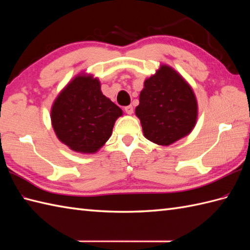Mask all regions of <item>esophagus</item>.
Returning <instances> with one entry per match:
<instances>
[{"label":"esophagus","mask_w":250,"mask_h":250,"mask_svg":"<svg viewBox=\"0 0 250 250\" xmlns=\"http://www.w3.org/2000/svg\"><path fill=\"white\" fill-rule=\"evenodd\" d=\"M125 113L128 114V115H132V114H133V106H132V105L125 106Z\"/></svg>","instance_id":"esophagus-1"}]
</instances>
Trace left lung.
<instances>
[{
	"label": "left lung",
	"instance_id": "obj_1",
	"mask_svg": "<svg viewBox=\"0 0 250 250\" xmlns=\"http://www.w3.org/2000/svg\"><path fill=\"white\" fill-rule=\"evenodd\" d=\"M135 115L147 140L168 146L192 131L198 103L189 83L171 66L161 65L145 81Z\"/></svg>",
	"mask_w": 250,
	"mask_h": 250
}]
</instances>
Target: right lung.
Masks as SVG:
<instances>
[{"label": "right lung", "mask_w": 250, "mask_h": 250, "mask_svg": "<svg viewBox=\"0 0 250 250\" xmlns=\"http://www.w3.org/2000/svg\"><path fill=\"white\" fill-rule=\"evenodd\" d=\"M122 110L101 91L98 78L79 74L58 95L51 107L56 135L72 150L94 153L111 135Z\"/></svg>", "instance_id": "add662e5"}]
</instances>
